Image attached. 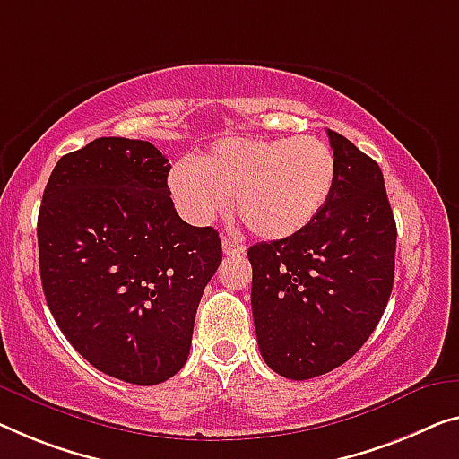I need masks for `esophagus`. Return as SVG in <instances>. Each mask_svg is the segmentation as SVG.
<instances>
[{"label":"esophagus","mask_w":459,"mask_h":459,"mask_svg":"<svg viewBox=\"0 0 459 459\" xmlns=\"http://www.w3.org/2000/svg\"><path fill=\"white\" fill-rule=\"evenodd\" d=\"M222 249L227 255H241V253H245V247L238 241H235V238L230 237H224L222 238Z\"/></svg>","instance_id":"obj_1"}]
</instances>
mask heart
<instances>
[{
  "instance_id": "obj_1",
  "label": "heart",
  "mask_w": 459,
  "mask_h": 459,
  "mask_svg": "<svg viewBox=\"0 0 459 459\" xmlns=\"http://www.w3.org/2000/svg\"><path fill=\"white\" fill-rule=\"evenodd\" d=\"M336 183V159L311 135L278 140H218L195 164L169 173L177 208L195 224L210 222L235 202L253 235L278 241L316 221Z\"/></svg>"
}]
</instances>
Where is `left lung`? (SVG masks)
Returning <instances> with one entry per match:
<instances>
[{
  "label": "left lung",
  "instance_id": "obj_1",
  "mask_svg": "<svg viewBox=\"0 0 459 459\" xmlns=\"http://www.w3.org/2000/svg\"><path fill=\"white\" fill-rule=\"evenodd\" d=\"M327 138L336 183L325 208L297 235L247 251L259 352L295 381L354 357L394 286L398 230L379 164L338 132Z\"/></svg>",
  "mask_w": 459,
  "mask_h": 459
}]
</instances>
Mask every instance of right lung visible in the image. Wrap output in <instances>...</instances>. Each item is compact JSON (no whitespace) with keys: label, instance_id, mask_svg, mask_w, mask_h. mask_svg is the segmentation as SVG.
I'll list each match as a JSON object with an SVG mask.
<instances>
[{"label":"right lung","instance_id":"add662e5","mask_svg":"<svg viewBox=\"0 0 459 459\" xmlns=\"http://www.w3.org/2000/svg\"><path fill=\"white\" fill-rule=\"evenodd\" d=\"M170 164L143 140L99 138L61 156L39 210L47 305L99 371L156 385L186 365L221 237L177 214Z\"/></svg>","mask_w":459,"mask_h":459}]
</instances>
